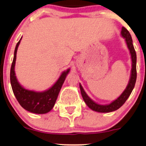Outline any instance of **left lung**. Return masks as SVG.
Listing matches in <instances>:
<instances>
[{"instance_id": "obj_1", "label": "left lung", "mask_w": 146, "mask_h": 146, "mask_svg": "<svg viewBox=\"0 0 146 146\" xmlns=\"http://www.w3.org/2000/svg\"><path fill=\"white\" fill-rule=\"evenodd\" d=\"M121 36L125 38V42H126L127 46H128L129 51H130V56H131L132 60V68H131V74H130V80L129 82L127 85L125 89L123 90L121 95L117 98L116 100H114L109 104L106 105H100L97 104L96 102L90 99L89 97L87 95L86 92L84 91V88L82 86V85L80 84V91H81L82 96L84 101L88 107L94 111L98 112V113H110V112L115 111L120 108L123 104L125 103L127 99L129 98L130 94H131L132 90H133L134 87H135V82H136L137 80V68H136V64H137V55L136 52H135V48H134L133 44H132V37L130 36V33L124 27H123L121 29Z\"/></svg>"}]
</instances>
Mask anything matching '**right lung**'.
I'll return each instance as SVG.
<instances>
[{
  "mask_svg": "<svg viewBox=\"0 0 146 146\" xmlns=\"http://www.w3.org/2000/svg\"><path fill=\"white\" fill-rule=\"evenodd\" d=\"M22 38L16 44L14 51V59L10 71V82L14 94L19 104L25 110L36 114L47 113L54 106L60 90L61 89L66 75L69 73L70 68L64 71L60 75L56 82L48 90L42 92H36L25 88L18 82L15 73V64L18 47Z\"/></svg>",
  "mask_w": 146,
  "mask_h": 146,
  "instance_id": "obj_1",
  "label": "right lung"
}]
</instances>
